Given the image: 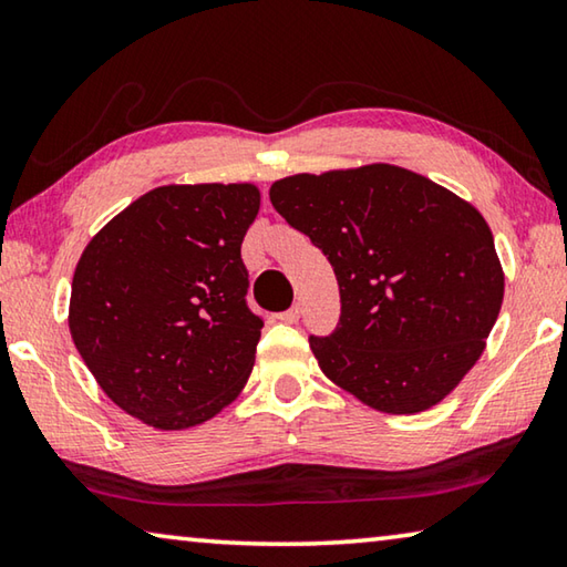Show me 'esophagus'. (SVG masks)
Instances as JSON below:
<instances>
[{
  "instance_id": "obj_1",
  "label": "esophagus",
  "mask_w": 567,
  "mask_h": 567,
  "mask_svg": "<svg viewBox=\"0 0 567 567\" xmlns=\"http://www.w3.org/2000/svg\"><path fill=\"white\" fill-rule=\"evenodd\" d=\"M300 315H302L300 305H295V307H290V310H285V312L280 315V320L287 322V324H295L297 320H300Z\"/></svg>"
}]
</instances>
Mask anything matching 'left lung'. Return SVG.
I'll use <instances>...</instances> for the list:
<instances>
[{"label": "left lung", "mask_w": 567, "mask_h": 567, "mask_svg": "<svg viewBox=\"0 0 567 567\" xmlns=\"http://www.w3.org/2000/svg\"><path fill=\"white\" fill-rule=\"evenodd\" d=\"M270 199L338 277V330L310 338L324 375L390 415L445 400L480 360L503 305L485 217L385 162L277 179Z\"/></svg>", "instance_id": "left-lung-1"}]
</instances>
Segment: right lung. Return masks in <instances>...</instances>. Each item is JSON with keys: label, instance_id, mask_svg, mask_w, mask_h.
<instances>
[{"label": "right lung", "instance_id": "add662e5", "mask_svg": "<svg viewBox=\"0 0 567 567\" xmlns=\"http://www.w3.org/2000/svg\"><path fill=\"white\" fill-rule=\"evenodd\" d=\"M260 189L165 185L112 217L76 262L70 332L114 405L157 430L227 408L252 372L262 318L239 255Z\"/></svg>", "mask_w": 567, "mask_h": 567}]
</instances>
